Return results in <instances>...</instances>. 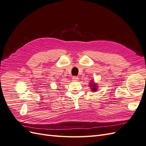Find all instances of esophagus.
I'll list each match as a JSON object with an SVG mask.
<instances>
[{"label":"esophagus","mask_w":146,"mask_h":146,"mask_svg":"<svg viewBox=\"0 0 146 146\" xmlns=\"http://www.w3.org/2000/svg\"><path fill=\"white\" fill-rule=\"evenodd\" d=\"M72 80L74 82H77L78 80V77L77 76H73L72 77Z\"/></svg>","instance_id":"esophagus-1"}]
</instances>
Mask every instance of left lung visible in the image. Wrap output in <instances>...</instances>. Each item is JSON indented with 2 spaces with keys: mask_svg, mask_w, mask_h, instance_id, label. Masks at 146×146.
Returning <instances> with one entry per match:
<instances>
[{
  "mask_svg": "<svg viewBox=\"0 0 146 146\" xmlns=\"http://www.w3.org/2000/svg\"><path fill=\"white\" fill-rule=\"evenodd\" d=\"M91 87H92V91H96L97 90V88H96V85L94 83H91L90 84Z\"/></svg>",
  "mask_w": 146,
  "mask_h": 146,
  "instance_id": "1",
  "label": "left lung"
}]
</instances>
